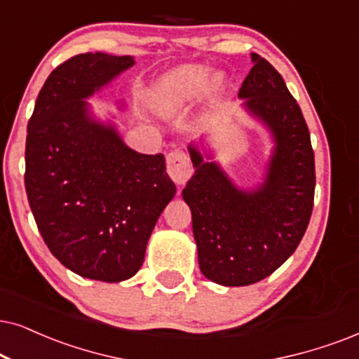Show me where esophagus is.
Wrapping results in <instances>:
<instances>
[{
  "label": "esophagus",
  "instance_id": "esophagus-1",
  "mask_svg": "<svg viewBox=\"0 0 359 359\" xmlns=\"http://www.w3.org/2000/svg\"><path fill=\"white\" fill-rule=\"evenodd\" d=\"M167 172H169L170 179L177 185H184L192 175V165H190L189 156L180 149L172 151L167 156Z\"/></svg>",
  "mask_w": 359,
  "mask_h": 359
}]
</instances>
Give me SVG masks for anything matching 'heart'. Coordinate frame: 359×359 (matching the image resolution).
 <instances>
[{"label":"heart","instance_id":"heart-1","mask_svg":"<svg viewBox=\"0 0 359 359\" xmlns=\"http://www.w3.org/2000/svg\"><path fill=\"white\" fill-rule=\"evenodd\" d=\"M212 83V72L203 66H182L169 72L157 86L158 102L174 109L201 97Z\"/></svg>","mask_w":359,"mask_h":359}]
</instances>
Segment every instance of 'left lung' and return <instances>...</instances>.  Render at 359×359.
Wrapping results in <instances>:
<instances>
[{
	"label": "left lung",
	"instance_id": "8db88e82",
	"mask_svg": "<svg viewBox=\"0 0 359 359\" xmlns=\"http://www.w3.org/2000/svg\"><path fill=\"white\" fill-rule=\"evenodd\" d=\"M252 57L255 66L238 96L273 134L265 182L240 190L190 146L195 174L182 192L202 273L225 287L257 283L283 265L306 232L315 198V154L302 109L280 72L258 54Z\"/></svg>",
	"mask_w": 359,
	"mask_h": 359
}]
</instances>
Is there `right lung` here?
I'll return each mask as SVG.
<instances>
[{"instance_id": "right-lung-1", "label": "right lung", "mask_w": 359, "mask_h": 359, "mask_svg": "<svg viewBox=\"0 0 359 359\" xmlns=\"http://www.w3.org/2000/svg\"><path fill=\"white\" fill-rule=\"evenodd\" d=\"M133 65L104 53L59 65L39 90L26 137V194L44 243L66 269L109 283L137 273L175 194L162 154L133 151L88 114L84 99Z\"/></svg>"}]
</instances>
